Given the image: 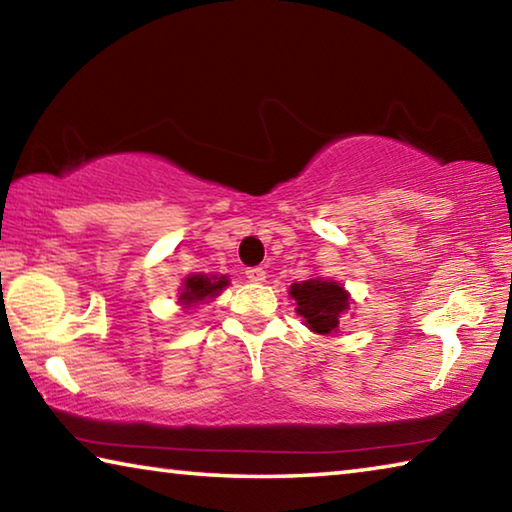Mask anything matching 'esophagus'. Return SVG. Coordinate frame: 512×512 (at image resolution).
Returning a JSON list of instances; mask_svg holds the SVG:
<instances>
[{"label": "esophagus", "instance_id": "34e87169", "mask_svg": "<svg viewBox=\"0 0 512 512\" xmlns=\"http://www.w3.org/2000/svg\"><path fill=\"white\" fill-rule=\"evenodd\" d=\"M246 277L250 282H264L266 280V271L262 266H253V268H246Z\"/></svg>", "mask_w": 512, "mask_h": 512}]
</instances>
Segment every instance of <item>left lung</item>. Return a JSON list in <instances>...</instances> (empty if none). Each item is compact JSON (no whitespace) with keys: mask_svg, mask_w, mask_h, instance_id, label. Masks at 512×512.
<instances>
[{"mask_svg":"<svg viewBox=\"0 0 512 512\" xmlns=\"http://www.w3.org/2000/svg\"><path fill=\"white\" fill-rule=\"evenodd\" d=\"M291 298L296 300L298 314L305 318L311 332L316 334L336 332L341 314L350 307L348 293L329 280H307L302 284H293Z\"/></svg>","mask_w":512,"mask_h":512,"instance_id":"left-lung-1","label":"left lung"}]
</instances>
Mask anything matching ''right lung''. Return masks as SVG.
<instances>
[{"label": "right lung", "mask_w": 512, "mask_h": 512, "mask_svg": "<svg viewBox=\"0 0 512 512\" xmlns=\"http://www.w3.org/2000/svg\"><path fill=\"white\" fill-rule=\"evenodd\" d=\"M228 287L225 277H207V275H192L185 282V293L180 296V302L185 305H194L198 300L219 296V291Z\"/></svg>", "instance_id": "obj_1"}]
</instances>
